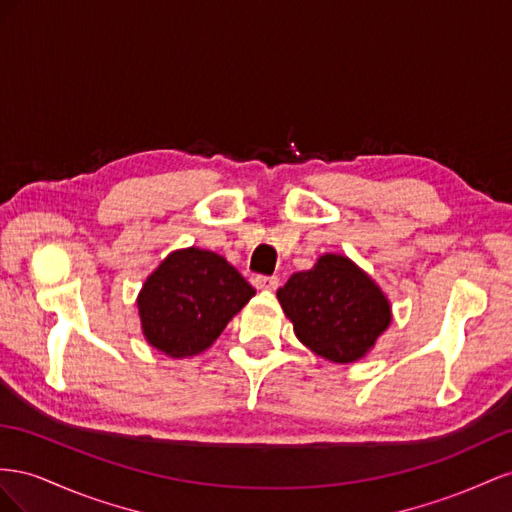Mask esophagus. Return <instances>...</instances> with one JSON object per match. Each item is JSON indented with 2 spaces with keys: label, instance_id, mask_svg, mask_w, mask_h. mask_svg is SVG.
I'll use <instances>...</instances> for the list:
<instances>
[{
  "label": "esophagus",
  "instance_id": "1",
  "mask_svg": "<svg viewBox=\"0 0 512 512\" xmlns=\"http://www.w3.org/2000/svg\"><path fill=\"white\" fill-rule=\"evenodd\" d=\"M253 285L257 289H264V291H274L276 287H279V279L276 276H255Z\"/></svg>",
  "mask_w": 512,
  "mask_h": 512
}]
</instances>
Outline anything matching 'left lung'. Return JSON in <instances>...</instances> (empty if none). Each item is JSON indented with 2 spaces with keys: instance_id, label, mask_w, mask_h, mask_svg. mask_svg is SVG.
<instances>
[{
  "instance_id": "1",
  "label": "left lung",
  "mask_w": 512,
  "mask_h": 512,
  "mask_svg": "<svg viewBox=\"0 0 512 512\" xmlns=\"http://www.w3.org/2000/svg\"><path fill=\"white\" fill-rule=\"evenodd\" d=\"M296 337L332 362L360 360L392 321L390 302L352 259L326 253L276 291Z\"/></svg>"
}]
</instances>
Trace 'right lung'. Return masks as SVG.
<instances>
[{"mask_svg":"<svg viewBox=\"0 0 512 512\" xmlns=\"http://www.w3.org/2000/svg\"><path fill=\"white\" fill-rule=\"evenodd\" d=\"M253 296L225 257L195 246L173 251L139 291L143 337L171 358L201 354Z\"/></svg>","mask_w":512,"mask_h":512,"instance_id":"obj_1","label":"right lung"}]
</instances>
